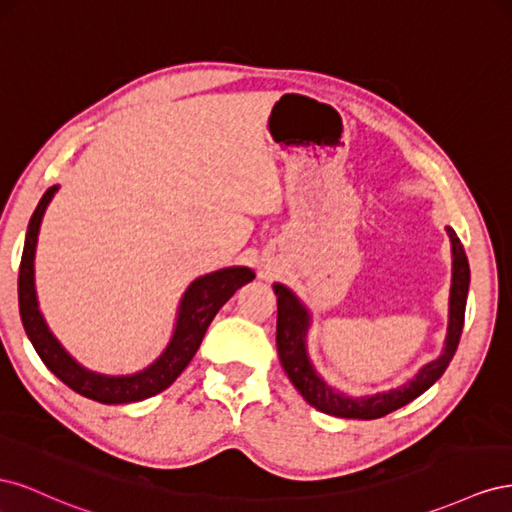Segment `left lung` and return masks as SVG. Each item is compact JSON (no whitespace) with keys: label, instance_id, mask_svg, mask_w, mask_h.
<instances>
[{"label":"left lung","instance_id":"obj_1","mask_svg":"<svg viewBox=\"0 0 512 512\" xmlns=\"http://www.w3.org/2000/svg\"><path fill=\"white\" fill-rule=\"evenodd\" d=\"M446 235L451 239V254H453V275H451V294H448V327L444 348L438 359L425 363L416 371L412 378L397 389L369 393V395H348L335 389L329 380H324L309 356L307 348V333L312 327V312L299 299V294L290 290L284 284H273L277 294V354L280 363L288 374L303 399L316 410L339 416V418H380L389 412L410 404L412 399L423 395L429 386L440 380L451 363L453 354L459 346V337L463 331V318H466V301L470 290V265L466 250L457 237V232L446 226Z\"/></svg>","mask_w":512,"mask_h":512}]
</instances>
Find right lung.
<instances>
[{
    "instance_id": "obj_1",
    "label": "right lung",
    "mask_w": 512,
    "mask_h": 512,
    "mask_svg": "<svg viewBox=\"0 0 512 512\" xmlns=\"http://www.w3.org/2000/svg\"><path fill=\"white\" fill-rule=\"evenodd\" d=\"M57 190L59 185H53L44 192L32 220H29L25 235L19 269V312L29 342L36 348L42 363L61 382L87 399L100 401V404H134V401H143L162 393L190 365L215 314L241 286L254 280V271L247 267H226L196 277L181 294L173 335H170L166 348L147 367L134 371V374H102V371L89 369L76 361L53 335L40 312L36 294L38 235L44 213L49 209Z\"/></svg>"
}]
</instances>
